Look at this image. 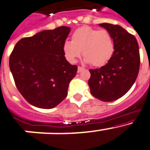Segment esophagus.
I'll list each match as a JSON object with an SVG mask.
<instances>
[{"label": "esophagus", "mask_w": 150, "mask_h": 150, "mask_svg": "<svg viewBox=\"0 0 150 150\" xmlns=\"http://www.w3.org/2000/svg\"><path fill=\"white\" fill-rule=\"evenodd\" d=\"M83 69H84V68H83V67H78V72H81V71H83Z\"/></svg>", "instance_id": "obj_1"}]
</instances>
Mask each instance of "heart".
<instances>
[{
    "mask_svg": "<svg viewBox=\"0 0 150 150\" xmlns=\"http://www.w3.org/2000/svg\"><path fill=\"white\" fill-rule=\"evenodd\" d=\"M63 52L66 58L71 63L76 62L82 52L87 63L93 67H102L111 58L114 43L107 30L82 27L72 33L71 42H64Z\"/></svg>",
    "mask_w": 150,
    "mask_h": 150,
    "instance_id": "obj_1",
    "label": "heart"
}]
</instances>
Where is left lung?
I'll return each mask as SVG.
<instances>
[{"instance_id":"1","label":"left lung","mask_w":150,"mask_h":150,"mask_svg":"<svg viewBox=\"0 0 150 150\" xmlns=\"http://www.w3.org/2000/svg\"><path fill=\"white\" fill-rule=\"evenodd\" d=\"M111 35L114 52L107 64L90 69V93L103 102H112L125 95L134 84L140 68L137 40L122 27L108 23L99 24Z\"/></svg>"}]
</instances>
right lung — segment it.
Here are the masks:
<instances>
[{
  "label": "right lung",
  "mask_w": 150,
  "mask_h": 150,
  "mask_svg": "<svg viewBox=\"0 0 150 150\" xmlns=\"http://www.w3.org/2000/svg\"><path fill=\"white\" fill-rule=\"evenodd\" d=\"M69 33V27L61 26L22 38L10 54L9 69L16 87L35 107L53 108L67 97L78 71L63 52Z\"/></svg>",
  "instance_id": "add662e5"
}]
</instances>
